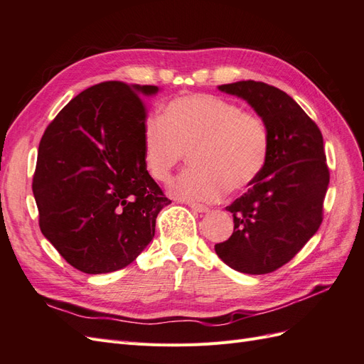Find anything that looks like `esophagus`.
Here are the masks:
<instances>
[{
    "label": "esophagus",
    "mask_w": 364,
    "mask_h": 364,
    "mask_svg": "<svg viewBox=\"0 0 364 364\" xmlns=\"http://www.w3.org/2000/svg\"><path fill=\"white\" fill-rule=\"evenodd\" d=\"M188 206L192 209V210H195V212H209V208L208 206H204V204H200V203H188Z\"/></svg>",
    "instance_id": "obj_1"
}]
</instances>
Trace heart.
<instances>
[{
  "instance_id": "obj_1",
  "label": "heart",
  "mask_w": 364,
  "mask_h": 364,
  "mask_svg": "<svg viewBox=\"0 0 364 364\" xmlns=\"http://www.w3.org/2000/svg\"><path fill=\"white\" fill-rule=\"evenodd\" d=\"M267 154L269 134L262 118L204 93L167 102L143 136L144 169L158 183L169 181L189 155L193 167L171 186L175 197L189 201H215L226 188H247L264 169Z\"/></svg>"
}]
</instances>
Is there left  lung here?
Returning <instances> with one entry per match:
<instances>
[{
	"label": "left lung",
	"instance_id": "left-lung-1",
	"mask_svg": "<svg viewBox=\"0 0 364 364\" xmlns=\"http://www.w3.org/2000/svg\"><path fill=\"white\" fill-rule=\"evenodd\" d=\"M218 89L245 100L269 134L264 169L226 208L234 217L229 240L217 255L238 272H274L300 252L323 221L329 186L323 135L286 92L259 81H238Z\"/></svg>",
	"mask_w": 364,
	"mask_h": 364
}]
</instances>
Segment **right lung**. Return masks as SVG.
Listing matches in <instances>:
<instances>
[{
  "label": "right lung",
  "mask_w": 364,
  "mask_h": 364,
  "mask_svg": "<svg viewBox=\"0 0 364 364\" xmlns=\"http://www.w3.org/2000/svg\"><path fill=\"white\" fill-rule=\"evenodd\" d=\"M156 86L100 82L73 98L46 129L32 191L40 228L85 274L129 266L171 204L143 164V97Z\"/></svg>",
  "instance_id": "obj_1"
}]
</instances>
